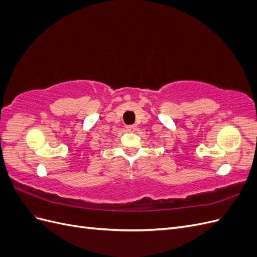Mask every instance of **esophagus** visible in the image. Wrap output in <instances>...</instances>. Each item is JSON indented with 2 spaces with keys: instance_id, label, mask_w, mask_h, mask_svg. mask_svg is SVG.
Here are the masks:
<instances>
[{
  "instance_id": "esophagus-1",
  "label": "esophagus",
  "mask_w": 257,
  "mask_h": 257,
  "mask_svg": "<svg viewBox=\"0 0 257 257\" xmlns=\"http://www.w3.org/2000/svg\"><path fill=\"white\" fill-rule=\"evenodd\" d=\"M126 131L130 132V133H135V132L137 131V126L136 125H130V126H126Z\"/></svg>"
}]
</instances>
